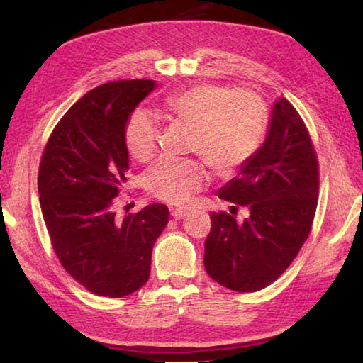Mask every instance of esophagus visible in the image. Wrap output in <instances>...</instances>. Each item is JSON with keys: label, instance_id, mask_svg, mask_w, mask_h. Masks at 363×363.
Instances as JSON below:
<instances>
[{"label": "esophagus", "instance_id": "obj_1", "mask_svg": "<svg viewBox=\"0 0 363 363\" xmlns=\"http://www.w3.org/2000/svg\"><path fill=\"white\" fill-rule=\"evenodd\" d=\"M186 215H189V212L186 209H173L172 211V217L174 220H182Z\"/></svg>", "mask_w": 363, "mask_h": 363}]
</instances>
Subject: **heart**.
Masks as SVG:
<instances>
[{"label":"heart","instance_id":"1","mask_svg":"<svg viewBox=\"0 0 363 363\" xmlns=\"http://www.w3.org/2000/svg\"><path fill=\"white\" fill-rule=\"evenodd\" d=\"M165 111L194 130L191 150L218 173H230L245 164L257 150L265 129V115L256 98L215 84H198L169 96ZM125 138L133 159L150 160L157 146L156 120L146 111L134 112ZM206 182V169L196 160L162 159L145 174L150 194L172 204L189 203Z\"/></svg>","mask_w":363,"mask_h":363}]
</instances>
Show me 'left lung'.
Listing matches in <instances>:
<instances>
[{
	"instance_id": "1",
	"label": "left lung",
	"mask_w": 363,
	"mask_h": 363,
	"mask_svg": "<svg viewBox=\"0 0 363 363\" xmlns=\"http://www.w3.org/2000/svg\"><path fill=\"white\" fill-rule=\"evenodd\" d=\"M317 195L318 164L309 133L295 107L277 98L264 143L218 190L221 199L246 207L248 217L237 221L225 212L212 213L204 242L207 274L235 291L265 289L309 235Z\"/></svg>"
}]
</instances>
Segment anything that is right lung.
<instances>
[{
    "mask_svg": "<svg viewBox=\"0 0 363 363\" xmlns=\"http://www.w3.org/2000/svg\"><path fill=\"white\" fill-rule=\"evenodd\" d=\"M156 87L134 79L90 90L57 123L42 156L38 195L54 252L98 296H126L148 281L152 246L168 223L159 203L123 218L113 212L128 181L129 115Z\"/></svg>",
    "mask_w": 363,
    "mask_h": 363,
    "instance_id": "add662e5",
    "label": "right lung"
}]
</instances>
